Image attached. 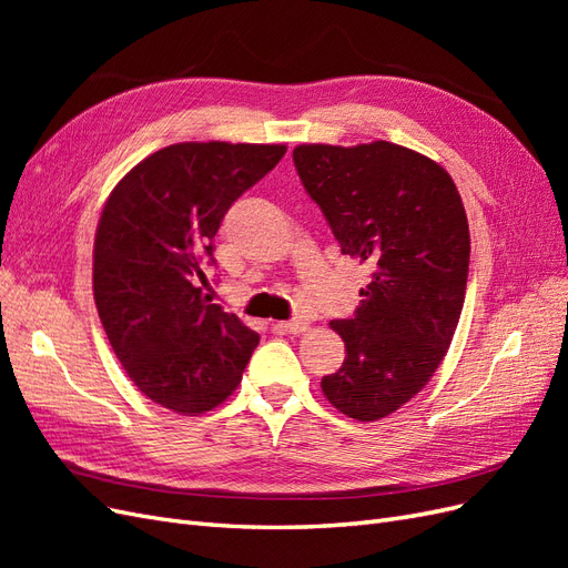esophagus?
I'll use <instances>...</instances> for the list:
<instances>
[{
	"mask_svg": "<svg viewBox=\"0 0 568 568\" xmlns=\"http://www.w3.org/2000/svg\"><path fill=\"white\" fill-rule=\"evenodd\" d=\"M307 324L305 320H288V322H277L274 324V329H277L280 334H303L307 332Z\"/></svg>",
	"mask_w": 568,
	"mask_h": 568,
	"instance_id": "obj_1",
	"label": "esophagus"
}]
</instances>
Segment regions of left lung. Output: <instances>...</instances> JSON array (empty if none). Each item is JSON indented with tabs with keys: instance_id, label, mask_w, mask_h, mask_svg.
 <instances>
[{
	"instance_id": "1",
	"label": "left lung",
	"mask_w": 568,
	"mask_h": 568,
	"mask_svg": "<svg viewBox=\"0 0 568 568\" xmlns=\"http://www.w3.org/2000/svg\"><path fill=\"white\" fill-rule=\"evenodd\" d=\"M294 163L341 253L372 270L355 315L332 322L346 359L322 393L351 419L376 422L415 398L448 353L467 291V213L436 161L384 140L301 144Z\"/></svg>"
}]
</instances>
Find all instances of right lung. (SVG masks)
<instances>
[{
  "label": "right lung",
  "mask_w": 568,
  "mask_h": 568,
  "mask_svg": "<svg viewBox=\"0 0 568 568\" xmlns=\"http://www.w3.org/2000/svg\"><path fill=\"white\" fill-rule=\"evenodd\" d=\"M284 153V144H170L136 163L101 211L92 270L101 324L134 386L178 415L225 403L261 341L205 301L199 282L230 205Z\"/></svg>",
  "instance_id": "obj_1"
}]
</instances>
